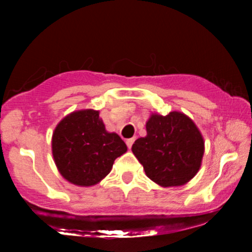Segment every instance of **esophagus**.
Masks as SVG:
<instances>
[{
    "instance_id": "obj_1",
    "label": "esophagus",
    "mask_w": 252,
    "mask_h": 252,
    "mask_svg": "<svg viewBox=\"0 0 252 252\" xmlns=\"http://www.w3.org/2000/svg\"><path fill=\"white\" fill-rule=\"evenodd\" d=\"M135 142V137H132V138H128V140H126V146H128V148L130 149L131 148V146H132V143Z\"/></svg>"
}]
</instances>
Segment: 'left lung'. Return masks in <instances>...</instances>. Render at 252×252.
<instances>
[{
	"instance_id": "left-lung-1",
	"label": "left lung",
	"mask_w": 252,
	"mask_h": 252,
	"mask_svg": "<svg viewBox=\"0 0 252 252\" xmlns=\"http://www.w3.org/2000/svg\"><path fill=\"white\" fill-rule=\"evenodd\" d=\"M147 136L132 144V153L150 180L162 187L182 186L201 166L205 142L189 116L172 111L153 114L146 123Z\"/></svg>"
}]
</instances>
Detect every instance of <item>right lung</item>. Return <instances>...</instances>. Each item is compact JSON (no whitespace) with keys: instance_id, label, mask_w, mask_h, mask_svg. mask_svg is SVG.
<instances>
[{"instance_id":"add662e5","label":"right lung","mask_w":252,"mask_h":252,"mask_svg":"<svg viewBox=\"0 0 252 252\" xmlns=\"http://www.w3.org/2000/svg\"><path fill=\"white\" fill-rule=\"evenodd\" d=\"M126 152L124 141L115 132L106 131L99 112L92 109L63 117L52 136L57 168L63 178L77 186L98 184Z\"/></svg>"}]
</instances>
